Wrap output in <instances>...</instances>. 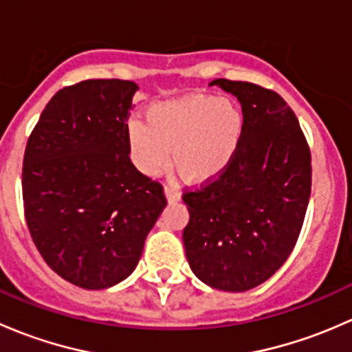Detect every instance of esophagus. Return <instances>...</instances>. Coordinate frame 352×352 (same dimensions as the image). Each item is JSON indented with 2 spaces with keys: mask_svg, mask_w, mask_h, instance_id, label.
I'll return each instance as SVG.
<instances>
[{
  "mask_svg": "<svg viewBox=\"0 0 352 352\" xmlns=\"http://www.w3.org/2000/svg\"><path fill=\"white\" fill-rule=\"evenodd\" d=\"M165 196L170 202L180 201V192L175 186H165Z\"/></svg>",
  "mask_w": 352,
  "mask_h": 352,
  "instance_id": "esophagus-1",
  "label": "esophagus"
}]
</instances>
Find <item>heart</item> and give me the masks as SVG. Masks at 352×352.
<instances>
[{
  "instance_id": "obj_1",
  "label": "heart",
  "mask_w": 352,
  "mask_h": 352,
  "mask_svg": "<svg viewBox=\"0 0 352 352\" xmlns=\"http://www.w3.org/2000/svg\"><path fill=\"white\" fill-rule=\"evenodd\" d=\"M243 134L240 109L228 98L187 95L151 105L146 124L133 119L127 141L134 163L160 175L170 163L187 182L218 177L233 162Z\"/></svg>"
}]
</instances>
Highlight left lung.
<instances>
[{
  "label": "left lung",
  "instance_id": "8db88e82",
  "mask_svg": "<svg viewBox=\"0 0 352 352\" xmlns=\"http://www.w3.org/2000/svg\"><path fill=\"white\" fill-rule=\"evenodd\" d=\"M209 85L239 98L243 134L225 172L184 194L189 223L182 239L202 283L240 293L267 281L293 252L310 201L311 155L276 91L225 78Z\"/></svg>",
  "mask_w": 352,
  "mask_h": 352
}]
</instances>
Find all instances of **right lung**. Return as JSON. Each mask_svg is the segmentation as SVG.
Segmentation results:
<instances>
[{
  "label": "right lung",
  "instance_id": "1",
  "mask_svg": "<svg viewBox=\"0 0 352 352\" xmlns=\"http://www.w3.org/2000/svg\"><path fill=\"white\" fill-rule=\"evenodd\" d=\"M134 81L85 80L59 90L27 141L25 219L49 267L85 289L136 269L166 206L162 184L131 163Z\"/></svg>",
  "mask_w": 352,
  "mask_h": 352
}]
</instances>
